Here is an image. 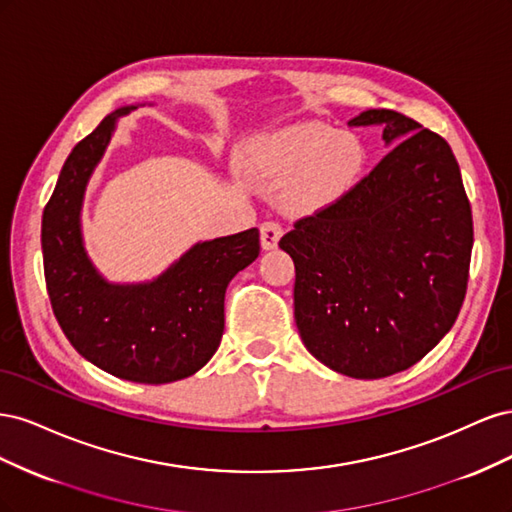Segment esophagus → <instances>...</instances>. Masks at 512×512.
I'll list each match as a JSON object with an SVG mask.
<instances>
[{
  "label": "esophagus",
  "mask_w": 512,
  "mask_h": 512,
  "mask_svg": "<svg viewBox=\"0 0 512 512\" xmlns=\"http://www.w3.org/2000/svg\"><path fill=\"white\" fill-rule=\"evenodd\" d=\"M282 235H284V230H282V226L277 224V222H265L260 226V245H262V250H275L277 247V241L282 239Z\"/></svg>",
  "instance_id": "1"
}]
</instances>
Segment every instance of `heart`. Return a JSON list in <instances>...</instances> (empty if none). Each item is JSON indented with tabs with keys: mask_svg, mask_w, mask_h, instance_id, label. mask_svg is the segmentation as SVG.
Returning <instances> with one entry per match:
<instances>
[{
	"mask_svg": "<svg viewBox=\"0 0 512 512\" xmlns=\"http://www.w3.org/2000/svg\"><path fill=\"white\" fill-rule=\"evenodd\" d=\"M363 158V147L352 134L307 121L265 138L254 149L250 166L262 181L292 183L288 200L294 209L316 211L344 194Z\"/></svg>",
	"mask_w": 512,
	"mask_h": 512,
	"instance_id": "heart-1",
	"label": "heart"
}]
</instances>
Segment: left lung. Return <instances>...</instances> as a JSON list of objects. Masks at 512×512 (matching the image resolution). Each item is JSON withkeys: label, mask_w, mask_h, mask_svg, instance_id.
Segmentation results:
<instances>
[{"label": "left lung", "mask_w": 512, "mask_h": 512, "mask_svg": "<svg viewBox=\"0 0 512 512\" xmlns=\"http://www.w3.org/2000/svg\"><path fill=\"white\" fill-rule=\"evenodd\" d=\"M391 151L350 192L299 220L280 247L294 262V320L337 374L386 378L451 331L468 288L472 209L459 164L436 132L369 108Z\"/></svg>", "instance_id": "obj_1"}]
</instances>
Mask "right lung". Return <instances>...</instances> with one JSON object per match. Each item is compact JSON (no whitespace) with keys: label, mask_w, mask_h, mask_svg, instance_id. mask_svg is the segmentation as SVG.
Returning a JSON list of instances; mask_svg holds the SVG:
<instances>
[{"label":"right lung","mask_w":512,"mask_h":512,"mask_svg":"<svg viewBox=\"0 0 512 512\" xmlns=\"http://www.w3.org/2000/svg\"><path fill=\"white\" fill-rule=\"evenodd\" d=\"M121 106L72 149L42 213L44 280L61 331L81 356L121 380L166 384L209 363L224 333V294L260 254L258 228L198 241L156 280L113 284L87 256L81 211Z\"/></svg>","instance_id":"1"}]
</instances>
